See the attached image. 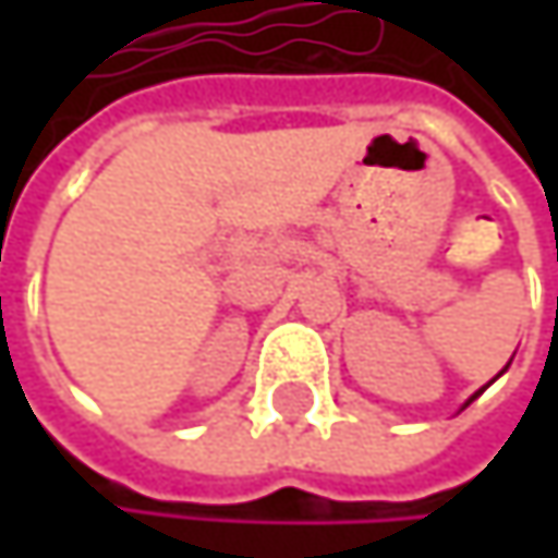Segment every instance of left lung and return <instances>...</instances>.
<instances>
[{
  "label": "left lung",
  "mask_w": 558,
  "mask_h": 558,
  "mask_svg": "<svg viewBox=\"0 0 558 558\" xmlns=\"http://www.w3.org/2000/svg\"><path fill=\"white\" fill-rule=\"evenodd\" d=\"M507 368H510V362H507ZM507 368H504V372H507ZM501 372V375H504ZM488 385H492V381H488ZM488 385H485V388H488ZM482 388V390H485ZM482 390H475V393H472V397H469V400H465V407H469V403H472V400H475V397H478V393H482Z\"/></svg>",
  "instance_id": "obj_1"
}]
</instances>
